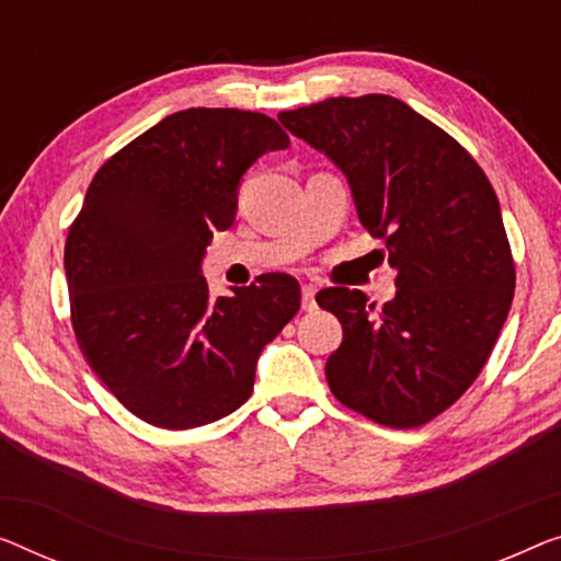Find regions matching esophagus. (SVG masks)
Segmentation results:
<instances>
[{
    "label": "esophagus",
    "mask_w": 561,
    "mask_h": 561,
    "mask_svg": "<svg viewBox=\"0 0 561 561\" xmlns=\"http://www.w3.org/2000/svg\"><path fill=\"white\" fill-rule=\"evenodd\" d=\"M314 295H317L314 284H305V287H302V309H307V312H312V309L317 307Z\"/></svg>",
    "instance_id": "obj_1"
}]
</instances>
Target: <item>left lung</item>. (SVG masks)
<instances>
[{"label":"left lung","instance_id":"obj_1","mask_svg":"<svg viewBox=\"0 0 561 561\" xmlns=\"http://www.w3.org/2000/svg\"><path fill=\"white\" fill-rule=\"evenodd\" d=\"M279 123L345 173L357 219L386 239L398 272L382 309L360 289L317 295L342 324L324 365L332 396L390 428L428 423L479 378L512 309L516 274L494 188L398 98H328Z\"/></svg>","mask_w":561,"mask_h":561}]
</instances>
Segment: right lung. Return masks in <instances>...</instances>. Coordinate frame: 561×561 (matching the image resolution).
<instances>
[{
    "label": "right lung",
    "instance_id": "obj_1",
    "mask_svg": "<svg viewBox=\"0 0 561 561\" xmlns=\"http://www.w3.org/2000/svg\"><path fill=\"white\" fill-rule=\"evenodd\" d=\"M289 146L277 121L233 107L173 113L100 165L65 244L72 328L88 365L158 428H198L254 390L262 350L299 309L289 274L211 297L214 231L237 219L244 173Z\"/></svg>",
    "mask_w": 561,
    "mask_h": 561
}]
</instances>
